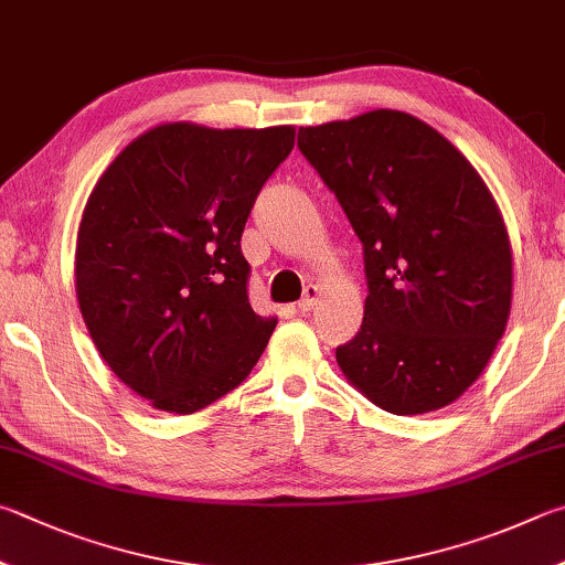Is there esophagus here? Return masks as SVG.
<instances>
[{"instance_id":"obj_1","label":"esophagus","mask_w":565,"mask_h":565,"mask_svg":"<svg viewBox=\"0 0 565 565\" xmlns=\"http://www.w3.org/2000/svg\"><path fill=\"white\" fill-rule=\"evenodd\" d=\"M316 301H318V289H316V286H306L301 301L296 303V309H299L301 313H309L316 306Z\"/></svg>"}]
</instances>
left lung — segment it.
I'll use <instances>...</instances> for the list:
<instances>
[{"label": "left lung", "mask_w": 565, "mask_h": 565, "mask_svg": "<svg viewBox=\"0 0 565 565\" xmlns=\"http://www.w3.org/2000/svg\"><path fill=\"white\" fill-rule=\"evenodd\" d=\"M299 150L363 242L365 316L335 351L345 381L385 413L455 403L507 331L514 256L475 166L403 110L299 130Z\"/></svg>", "instance_id": "1"}]
</instances>
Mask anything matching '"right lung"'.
Returning <instances> with one entry per match:
<instances>
[{
  "instance_id": "1",
  "label": "right lung",
  "mask_w": 565,
  "mask_h": 565,
  "mask_svg": "<svg viewBox=\"0 0 565 565\" xmlns=\"http://www.w3.org/2000/svg\"><path fill=\"white\" fill-rule=\"evenodd\" d=\"M296 128L160 122L90 190L76 237V299L118 381L192 415L237 387L276 328L254 313L242 232Z\"/></svg>"
}]
</instances>
